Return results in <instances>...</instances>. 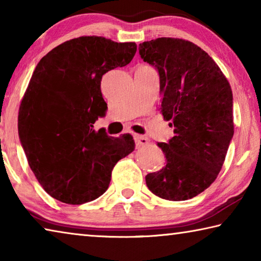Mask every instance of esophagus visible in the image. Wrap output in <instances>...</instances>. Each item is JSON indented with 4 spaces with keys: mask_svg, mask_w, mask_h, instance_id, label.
I'll return each instance as SVG.
<instances>
[{
    "mask_svg": "<svg viewBox=\"0 0 261 261\" xmlns=\"http://www.w3.org/2000/svg\"><path fill=\"white\" fill-rule=\"evenodd\" d=\"M135 141L137 144V146L141 147V146H145V145H147L149 143V139L147 137H144V136H139V135H135Z\"/></svg>",
    "mask_w": 261,
    "mask_h": 261,
    "instance_id": "34e87169",
    "label": "esophagus"
}]
</instances>
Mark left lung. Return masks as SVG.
Here are the masks:
<instances>
[{"label": "left lung", "instance_id": "obj_1", "mask_svg": "<svg viewBox=\"0 0 261 261\" xmlns=\"http://www.w3.org/2000/svg\"><path fill=\"white\" fill-rule=\"evenodd\" d=\"M160 76L161 113L174 137L158 146L167 163L146 185L166 200H188L214 182L233 136L230 84L214 60L193 42L158 38L139 45Z\"/></svg>", "mask_w": 261, "mask_h": 261}]
</instances>
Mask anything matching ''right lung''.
Wrapping results in <instances>:
<instances>
[{"label": "right lung", "mask_w": 261, "mask_h": 261, "mask_svg": "<svg viewBox=\"0 0 261 261\" xmlns=\"http://www.w3.org/2000/svg\"><path fill=\"white\" fill-rule=\"evenodd\" d=\"M135 42L79 37L39 62L21 100L18 132L29 165L53 198L81 205L99 198L118 160L135 149L131 135L109 137L93 124L107 103L101 78L129 64Z\"/></svg>", "instance_id": "right-lung-1"}]
</instances>
